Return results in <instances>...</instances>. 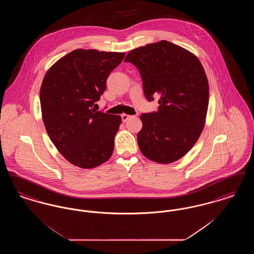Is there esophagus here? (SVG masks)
Segmentation results:
<instances>
[{"instance_id":"34e87169","label":"esophagus","mask_w":254,"mask_h":254,"mask_svg":"<svg viewBox=\"0 0 254 254\" xmlns=\"http://www.w3.org/2000/svg\"><path fill=\"white\" fill-rule=\"evenodd\" d=\"M131 116L130 115H127V114H126V113H124V114H122V121L124 122H127L129 118H130Z\"/></svg>"}]
</instances>
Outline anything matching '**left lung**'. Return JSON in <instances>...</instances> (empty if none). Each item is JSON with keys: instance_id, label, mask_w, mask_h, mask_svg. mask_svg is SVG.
I'll return each instance as SVG.
<instances>
[{"instance_id": "8db88e82", "label": "left lung", "mask_w": 254, "mask_h": 254, "mask_svg": "<svg viewBox=\"0 0 254 254\" xmlns=\"http://www.w3.org/2000/svg\"><path fill=\"white\" fill-rule=\"evenodd\" d=\"M125 62L138 68L145 98L160 97L158 111L140 116L141 152L160 164L179 160L205 127L209 91L202 64L193 53L165 40L132 49Z\"/></svg>"}]
</instances>
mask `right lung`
I'll use <instances>...</instances> for the list:
<instances>
[{"mask_svg":"<svg viewBox=\"0 0 254 254\" xmlns=\"http://www.w3.org/2000/svg\"><path fill=\"white\" fill-rule=\"evenodd\" d=\"M125 55L75 49L44 77L40 102L47 132L61 154L76 167L93 169L112 155L121 116L97 111L93 105Z\"/></svg>","mask_w":254,"mask_h":254,"instance_id":"right-lung-1","label":"right lung"}]
</instances>
